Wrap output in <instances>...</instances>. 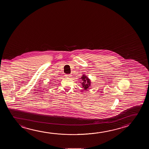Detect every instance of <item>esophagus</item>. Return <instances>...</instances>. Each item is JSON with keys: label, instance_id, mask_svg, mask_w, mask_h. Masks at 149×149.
I'll list each match as a JSON object with an SVG mask.
<instances>
[{"label": "esophagus", "instance_id": "1", "mask_svg": "<svg viewBox=\"0 0 149 149\" xmlns=\"http://www.w3.org/2000/svg\"><path fill=\"white\" fill-rule=\"evenodd\" d=\"M71 74H68V75H66V77L67 78H71L72 77Z\"/></svg>", "mask_w": 149, "mask_h": 149}]
</instances>
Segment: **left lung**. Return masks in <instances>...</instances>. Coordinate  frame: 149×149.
Instances as JSON below:
<instances>
[{
    "mask_svg": "<svg viewBox=\"0 0 149 149\" xmlns=\"http://www.w3.org/2000/svg\"><path fill=\"white\" fill-rule=\"evenodd\" d=\"M82 81L81 82V84L82 85V88L84 89V90H86L91 86V80L90 78H88V76H86L85 74L82 75L81 78H79Z\"/></svg>",
    "mask_w": 149,
    "mask_h": 149,
    "instance_id": "1",
    "label": "left lung"
}]
</instances>
